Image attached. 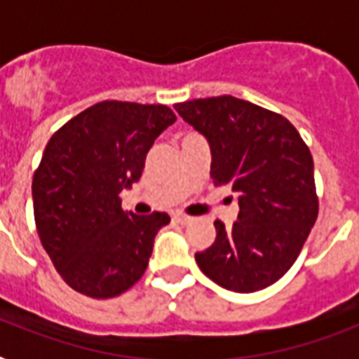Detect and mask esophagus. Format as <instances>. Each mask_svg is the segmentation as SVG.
I'll return each mask as SVG.
<instances>
[{
	"label": "esophagus",
	"instance_id": "1",
	"mask_svg": "<svg viewBox=\"0 0 359 359\" xmlns=\"http://www.w3.org/2000/svg\"><path fill=\"white\" fill-rule=\"evenodd\" d=\"M173 219L177 222V224H190L191 222L190 216H186V214H175Z\"/></svg>",
	"mask_w": 359,
	"mask_h": 359
}]
</instances>
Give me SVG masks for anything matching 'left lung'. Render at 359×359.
<instances>
[{
	"label": "left lung",
	"mask_w": 359,
	"mask_h": 359,
	"mask_svg": "<svg viewBox=\"0 0 359 359\" xmlns=\"http://www.w3.org/2000/svg\"><path fill=\"white\" fill-rule=\"evenodd\" d=\"M175 109L207 137L214 186H229L240 208L231 227L214 222L216 240L196 253L197 264L233 292L266 289L294 264L317 222L311 152L283 115L231 95Z\"/></svg>",
	"instance_id": "obj_1"
}]
</instances>
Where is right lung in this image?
<instances>
[{
	"label": "right lung",
	"instance_id": "add662e5",
	"mask_svg": "<svg viewBox=\"0 0 359 359\" xmlns=\"http://www.w3.org/2000/svg\"><path fill=\"white\" fill-rule=\"evenodd\" d=\"M175 114L162 104L104 100L50 137L33 175V212L42 248L65 283L114 298L145 273L165 212L137 216L119 194L137 182L147 152Z\"/></svg>",
	"mask_w": 359,
	"mask_h": 359
}]
</instances>
